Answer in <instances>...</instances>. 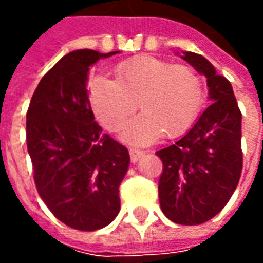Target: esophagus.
Wrapping results in <instances>:
<instances>
[{
    "instance_id": "34e87169",
    "label": "esophagus",
    "mask_w": 263,
    "mask_h": 263,
    "mask_svg": "<svg viewBox=\"0 0 263 263\" xmlns=\"http://www.w3.org/2000/svg\"><path fill=\"white\" fill-rule=\"evenodd\" d=\"M129 155H131V162H132V163H137L138 160L141 159L143 155H145V152H143V151H139V149L131 148V149H129Z\"/></svg>"
}]
</instances>
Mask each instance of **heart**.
Returning <instances> with one entry per match:
<instances>
[{
	"mask_svg": "<svg viewBox=\"0 0 263 263\" xmlns=\"http://www.w3.org/2000/svg\"><path fill=\"white\" fill-rule=\"evenodd\" d=\"M117 80L94 77L90 100L100 122L117 131L137 108L121 132V138L134 145L156 142L165 132L177 137L197 118L204 101L203 83L193 69L141 56L125 60L115 69Z\"/></svg>",
	"mask_w": 263,
	"mask_h": 263,
	"instance_id": "b5f03b06",
	"label": "heart"
}]
</instances>
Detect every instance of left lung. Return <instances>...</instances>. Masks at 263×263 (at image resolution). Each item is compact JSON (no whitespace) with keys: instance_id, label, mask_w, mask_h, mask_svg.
I'll return each mask as SVG.
<instances>
[{"instance_id":"8db88e82","label":"left lung","mask_w":263,"mask_h":263,"mask_svg":"<svg viewBox=\"0 0 263 263\" xmlns=\"http://www.w3.org/2000/svg\"><path fill=\"white\" fill-rule=\"evenodd\" d=\"M180 58L205 77L211 104L180 139L156 152L163 162L158 189L160 209L169 220L197 226L218 214L238 186L241 111L231 83L204 56L182 52Z\"/></svg>"}]
</instances>
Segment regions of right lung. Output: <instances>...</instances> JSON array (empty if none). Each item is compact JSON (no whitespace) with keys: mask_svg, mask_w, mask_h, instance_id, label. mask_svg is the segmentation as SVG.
I'll use <instances>...</instances> for the list:
<instances>
[{"mask_svg":"<svg viewBox=\"0 0 263 263\" xmlns=\"http://www.w3.org/2000/svg\"><path fill=\"white\" fill-rule=\"evenodd\" d=\"M117 53L79 49L63 56L39 81L26 114L37 193L58 220L80 231L114 221L131 162L128 149L101 132L87 92L90 67Z\"/></svg>","mask_w":263,"mask_h":263,"instance_id":"add662e5","label":"right lung"}]
</instances>
